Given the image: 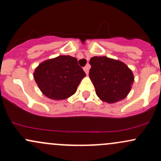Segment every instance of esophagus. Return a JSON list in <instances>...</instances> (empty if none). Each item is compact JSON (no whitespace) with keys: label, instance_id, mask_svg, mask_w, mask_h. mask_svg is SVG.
I'll return each mask as SVG.
<instances>
[{"label":"esophagus","instance_id":"1","mask_svg":"<svg viewBox=\"0 0 161 161\" xmlns=\"http://www.w3.org/2000/svg\"><path fill=\"white\" fill-rule=\"evenodd\" d=\"M89 68H90L89 65H87V66H85L84 68H83V69H84L85 73H86V75H88V72H89Z\"/></svg>","mask_w":161,"mask_h":161}]
</instances>
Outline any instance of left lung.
<instances>
[{"instance_id": "obj_1", "label": "left lung", "mask_w": 161, "mask_h": 161, "mask_svg": "<svg viewBox=\"0 0 161 161\" xmlns=\"http://www.w3.org/2000/svg\"><path fill=\"white\" fill-rule=\"evenodd\" d=\"M89 64V77L100 99L111 104L126 97L134 76L125 64L107 57H93Z\"/></svg>"}]
</instances>
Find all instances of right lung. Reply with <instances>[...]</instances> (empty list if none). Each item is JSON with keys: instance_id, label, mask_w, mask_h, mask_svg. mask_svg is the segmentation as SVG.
Returning <instances> with one entry per match:
<instances>
[{"instance_id": "1", "label": "right lung", "mask_w": 161, "mask_h": 161, "mask_svg": "<svg viewBox=\"0 0 161 161\" xmlns=\"http://www.w3.org/2000/svg\"><path fill=\"white\" fill-rule=\"evenodd\" d=\"M86 73L71 56H59L45 60L35 70L34 79L45 96L64 100L74 95Z\"/></svg>"}]
</instances>
